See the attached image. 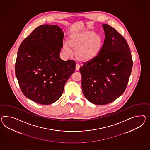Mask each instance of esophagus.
Wrapping results in <instances>:
<instances>
[{
	"mask_svg": "<svg viewBox=\"0 0 150 150\" xmlns=\"http://www.w3.org/2000/svg\"><path fill=\"white\" fill-rule=\"evenodd\" d=\"M80 69V66L78 64H76V67H75V70H76V71H78Z\"/></svg>",
	"mask_w": 150,
	"mask_h": 150,
	"instance_id": "obj_1",
	"label": "esophagus"
}]
</instances>
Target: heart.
<instances>
[{"instance_id": "b5f03b06", "label": "heart", "mask_w": 150, "mask_h": 150, "mask_svg": "<svg viewBox=\"0 0 150 150\" xmlns=\"http://www.w3.org/2000/svg\"><path fill=\"white\" fill-rule=\"evenodd\" d=\"M103 44L102 37L91 30H84L74 33L70 37L67 43H63L62 50L68 56H72L75 51L77 60L88 63L99 55Z\"/></svg>"}]
</instances>
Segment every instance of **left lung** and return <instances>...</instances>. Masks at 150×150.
I'll return each instance as SVG.
<instances>
[{
    "instance_id": "obj_1",
    "label": "left lung",
    "mask_w": 150,
    "mask_h": 150,
    "mask_svg": "<svg viewBox=\"0 0 150 150\" xmlns=\"http://www.w3.org/2000/svg\"><path fill=\"white\" fill-rule=\"evenodd\" d=\"M102 27L105 38L99 55L80 68L83 93L98 105L113 102L124 93L133 66L127 41L109 25Z\"/></svg>"
}]
</instances>
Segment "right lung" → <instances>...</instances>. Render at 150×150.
I'll return each mask as SVG.
<instances>
[{
  "mask_svg": "<svg viewBox=\"0 0 150 150\" xmlns=\"http://www.w3.org/2000/svg\"><path fill=\"white\" fill-rule=\"evenodd\" d=\"M64 33L57 25H42L22 42L15 64L16 76L23 94L41 105L58 100L75 62L59 57Z\"/></svg>",
  "mask_w": 150,
  "mask_h": 150,
  "instance_id": "obj_1",
  "label": "right lung"
}]
</instances>
